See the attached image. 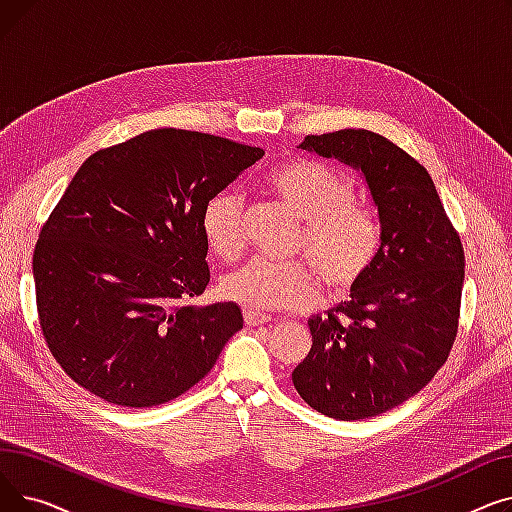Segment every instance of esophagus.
I'll return each mask as SVG.
<instances>
[{
  "label": "esophagus",
  "mask_w": 512,
  "mask_h": 512,
  "mask_svg": "<svg viewBox=\"0 0 512 512\" xmlns=\"http://www.w3.org/2000/svg\"><path fill=\"white\" fill-rule=\"evenodd\" d=\"M267 321H272V315H265L261 311H251V309H245V324L247 326H261V324H267Z\"/></svg>",
  "instance_id": "34e87169"
}]
</instances>
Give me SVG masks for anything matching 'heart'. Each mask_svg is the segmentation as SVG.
<instances>
[{
  "label": "heart",
  "mask_w": 512,
  "mask_h": 512,
  "mask_svg": "<svg viewBox=\"0 0 512 512\" xmlns=\"http://www.w3.org/2000/svg\"><path fill=\"white\" fill-rule=\"evenodd\" d=\"M276 201L303 222L294 251L303 263H276L255 257L222 280V297L251 311H297L317 299V278L342 294L353 290L373 267L382 247V228L373 207L355 201L346 174L313 159H290L267 174ZM240 197L213 195L201 215L207 247L224 259L240 247Z\"/></svg>",
  "instance_id": "obj_1"
}]
</instances>
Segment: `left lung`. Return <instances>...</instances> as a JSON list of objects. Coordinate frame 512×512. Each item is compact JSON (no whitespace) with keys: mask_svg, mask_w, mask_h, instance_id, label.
Segmentation results:
<instances>
[{"mask_svg":"<svg viewBox=\"0 0 512 512\" xmlns=\"http://www.w3.org/2000/svg\"><path fill=\"white\" fill-rule=\"evenodd\" d=\"M299 149L361 172L382 247L351 301L309 319L313 344L292 384L321 415L375 417L415 396L448 359L465 282L463 245L432 176L380 134H309Z\"/></svg>","mask_w":512,"mask_h":512,"instance_id":"left-lung-1","label":"left lung"}]
</instances>
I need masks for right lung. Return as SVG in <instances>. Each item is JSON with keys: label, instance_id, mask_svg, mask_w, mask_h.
I'll return each mask as SVG.
<instances>
[{"label": "right lung", "instance_id": "1", "mask_svg": "<svg viewBox=\"0 0 512 512\" xmlns=\"http://www.w3.org/2000/svg\"><path fill=\"white\" fill-rule=\"evenodd\" d=\"M263 149L157 128L93 153L43 226L39 324L70 378L118 407H155L203 380L242 328L209 284L201 215Z\"/></svg>", "mask_w": 512, "mask_h": 512}]
</instances>
